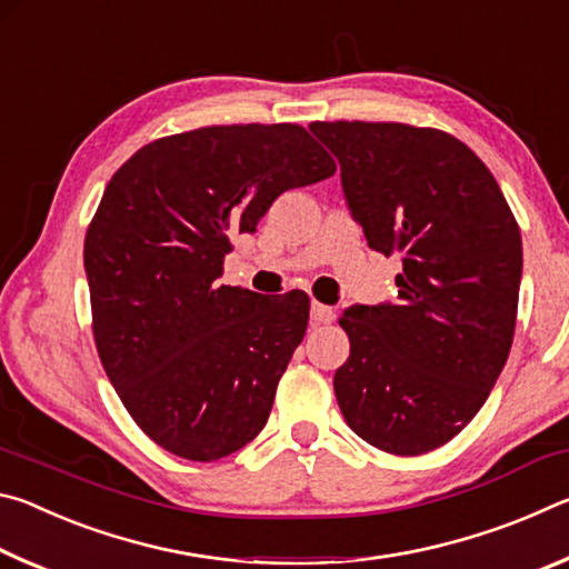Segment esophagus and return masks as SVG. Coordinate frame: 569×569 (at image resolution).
I'll return each mask as SVG.
<instances>
[{"instance_id":"esophagus-1","label":"esophagus","mask_w":569,"mask_h":569,"mask_svg":"<svg viewBox=\"0 0 569 569\" xmlns=\"http://www.w3.org/2000/svg\"><path fill=\"white\" fill-rule=\"evenodd\" d=\"M336 319L333 308L331 306H323V303H311V323L313 326H321V323H331Z\"/></svg>"}]
</instances>
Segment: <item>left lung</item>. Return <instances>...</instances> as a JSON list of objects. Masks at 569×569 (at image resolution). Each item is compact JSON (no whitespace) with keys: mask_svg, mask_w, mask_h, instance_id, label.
I'll list each match as a JSON object with an SVG mask.
<instances>
[{"mask_svg":"<svg viewBox=\"0 0 569 569\" xmlns=\"http://www.w3.org/2000/svg\"><path fill=\"white\" fill-rule=\"evenodd\" d=\"M341 166L369 248L401 253L399 298L341 316L351 353L333 391L371 447L417 457L457 437L512 349L522 238L465 142L401 122H311Z\"/></svg>","mask_w":569,"mask_h":569,"instance_id":"8db88e82","label":"left lung"}]
</instances>
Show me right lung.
<instances>
[{"label": "right lung", "mask_w": 569, "mask_h": 569, "mask_svg": "<svg viewBox=\"0 0 569 569\" xmlns=\"http://www.w3.org/2000/svg\"><path fill=\"white\" fill-rule=\"evenodd\" d=\"M336 172L301 124H213L140 148L84 236L92 331L124 409L170 455L216 461L266 427L308 296L220 286L230 238Z\"/></svg>", "instance_id": "add662e5"}]
</instances>
